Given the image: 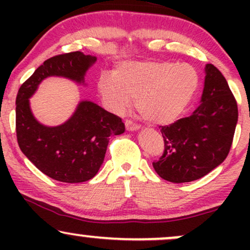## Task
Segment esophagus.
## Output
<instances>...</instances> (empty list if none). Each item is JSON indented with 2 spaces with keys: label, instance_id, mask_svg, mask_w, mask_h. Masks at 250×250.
<instances>
[{
  "label": "esophagus",
  "instance_id": "34e87169",
  "mask_svg": "<svg viewBox=\"0 0 250 250\" xmlns=\"http://www.w3.org/2000/svg\"><path fill=\"white\" fill-rule=\"evenodd\" d=\"M125 129L129 131H134V130H137V129H140V127L137 125H135V123L131 122L130 120H127V121H125Z\"/></svg>",
  "mask_w": 250,
  "mask_h": 250
}]
</instances>
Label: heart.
Masks as SVG:
<instances>
[{"label":"heart","instance_id":"obj_1","mask_svg":"<svg viewBox=\"0 0 250 250\" xmlns=\"http://www.w3.org/2000/svg\"><path fill=\"white\" fill-rule=\"evenodd\" d=\"M199 84V74L188 63L141 61L119 65L115 76L103 74L97 88L103 103L114 113H125L135 97L143 119L162 125L182 115Z\"/></svg>","mask_w":250,"mask_h":250}]
</instances>
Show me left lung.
Masks as SVG:
<instances>
[{"instance_id":"left-lung-1","label":"left lung","mask_w":250,"mask_h":250,"mask_svg":"<svg viewBox=\"0 0 250 250\" xmlns=\"http://www.w3.org/2000/svg\"><path fill=\"white\" fill-rule=\"evenodd\" d=\"M237 117L236 100L225 76L207 64L199 107L161 127L165 151L153 162L155 171L173 183L191 182L210 173L229 154Z\"/></svg>"}]
</instances>
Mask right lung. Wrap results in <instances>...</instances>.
Returning <instances> with one entry per match:
<instances>
[{
  "instance_id": "1",
  "label": "right lung",
  "mask_w": 250,
  "mask_h": 250,
  "mask_svg": "<svg viewBox=\"0 0 250 250\" xmlns=\"http://www.w3.org/2000/svg\"><path fill=\"white\" fill-rule=\"evenodd\" d=\"M96 61L81 51L61 54L43 62L19 89L16 96V136L20 149L35 167L51 179L80 183L93 179L104 160L109 137L125 133V123L90 101H81L63 125L47 127L31 113L29 99L49 76L84 83Z\"/></svg>"
}]
</instances>
